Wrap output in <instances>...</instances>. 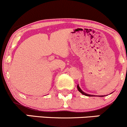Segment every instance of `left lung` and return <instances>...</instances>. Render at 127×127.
Masks as SVG:
<instances>
[{
	"label": "left lung",
	"instance_id": "obj_1",
	"mask_svg": "<svg viewBox=\"0 0 127 127\" xmlns=\"http://www.w3.org/2000/svg\"><path fill=\"white\" fill-rule=\"evenodd\" d=\"M77 89H78V90H79V92H80V93H82V94L84 95H85V96H95V95H92L87 94V93H85V92H83V91L81 89H80V88L79 87V85H77ZM101 96V97H103V96H105V95H104V96H103V95H102V96Z\"/></svg>",
	"mask_w": 127,
	"mask_h": 127
}]
</instances>
